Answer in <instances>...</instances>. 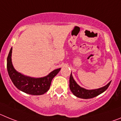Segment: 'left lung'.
I'll use <instances>...</instances> for the list:
<instances>
[{"label": "left lung", "instance_id": "left-lung-1", "mask_svg": "<svg viewBox=\"0 0 121 121\" xmlns=\"http://www.w3.org/2000/svg\"><path fill=\"white\" fill-rule=\"evenodd\" d=\"M111 81H110L106 86L99 88V89L87 90V89L80 87L76 82V81L74 80L73 78L72 72L70 74V78H69V87H70L71 92L77 97L82 99H90L97 96L101 93L105 92V90L107 89V88L108 87Z\"/></svg>", "mask_w": 121, "mask_h": 121}]
</instances>
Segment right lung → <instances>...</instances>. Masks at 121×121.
Instances as JSON below:
<instances>
[{
    "instance_id": "1",
    "label": "right lung",
    "mask_w": 121,
    "mask_h": 121,
    "mask_svg": "<svg viewBox=\"0 0 121 121\" xmlns=\"http://www.w3.org/2000/svg\"><path fill=\"white\" fill-rule=\"evenodd\" d=\"M12 50L11 48L7 58V70L15 86L18 90L32 95H41L47 92L51 86V81L59 72L61 68L53 70L47 76L42 78L27 77L16 71L13 67L11 61Z\"/></svg>"
}]
</instances>
